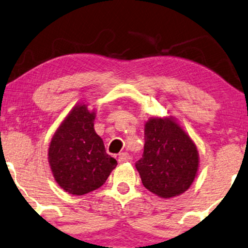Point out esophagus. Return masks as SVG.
I'll return each instance as SVG.
<instances>
[{
    "mask_svg": "<svg viewBox=\"0 0 248 248\" xmlns=\"http://www.w3.org/2000/svg\"><path fill=\"white\" fill-rule=\"evenodd\" d=\"M131 160L130 155L126 153V152H124V153H120L119 154V157H118V161L119 163H126V162H129Z\"/></svg>",
    "mask_w": 248,
    "mask_h": 248,
    "instance_id": "obj_1",
    "label": "esophagus"
}]
</instances>
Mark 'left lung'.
<instances>
[{"label": "left lung", "instance_id": "1", "mask_svg": "<svg viewBox=\"0 0 248 248\" xmlns=\"http://www.w3.org/2000/svg\"><path fill=\"white\" fill-rule=\"evenodd\" d=\"M144 133L143 156L135 164L144 187L162 199L179 196L199 170L196 145L171 117L151 118Z\"/></svg>", "mask_w": 248, "mask_h": 248}]
</instances>
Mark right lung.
<instances>
[{"mask_svg": "<svg viewBox=\"0 0 248 248\" xmlns=\"http://www.w3.org/2000/svg\"><path fill=\"white\" fill-rule=\"evenodd\" d=\"M95 111L79 103L69 112L53 135L48 163L59 186L72 195H84L100 188L117 167L95 133Z\"/></svg>", "mask_w": 248, "mask_h": 248, "instance_id": "right-lung-1", "label": "right lung"}]
</instances>
